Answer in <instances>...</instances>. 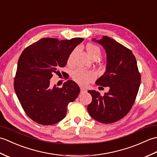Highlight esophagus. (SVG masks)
<instances>
[{"label": "esophagus", "mask_w": 157, "mask_h": 157, "mask_svg": "<svg viewBox=\"0 0 157 157\" xmlns=\"http://www.w3.org/2000/svg\"><path fill=\"white\" fill-rule=\"evenodd\" d=\"M86 92H87V90H86V88H80V93H82V94H83V93H85Z\"/></svg>", "instance_id": "obj_1"}]
</instances>
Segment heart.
<instances>
[{"label": "heart", "instance_id": "obj_1", "mask_svg": "<svg viewBox=\"0 0 157 157\" xmlns=\"http://www.w3.org/2000/svg\"><path fill=\"white\" fill-rule=\"evenodd\" d=\"M86 51L88 56L91 59H98L101 55V51L99 47L93 44H88L86 46ZM75 50L73 51L69 55L67 60V63L71 65L73 63V59L75 53ZM95 73L92 71L85 70L83 69H78L73 73V79H74L78 84L82 86L88 84L95 78Z\"/></svg>", "mask_w": 157, "mask_h": 157}]
</instances>
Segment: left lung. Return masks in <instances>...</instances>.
<instances>
[{"label": "left lung", "mask_w": 157, "mask_h": 157, "mask_svg": "<svg viewBox=\"0 0 157 157\" xmlns=\"http://www.w3.org/2000/svg\"><path fill=\"white\" fill-rule=\"evenodd\" d=\"M92 41L101 44L106 52V70L96 84L109 87L101 96L99 92L88 90L92 101L88 111L93 119L102 123H111L128 114L137 96L141 77L137 62L129 49L108 36Z\"/></svg>", "instance_id": "left-lung-1"}]
</instances>
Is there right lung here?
Returning <instances> with one entry per match:
<instances>
[{"instance_id": "obj_1", "label": "right lung", "mask_w": 157, "mask_h": 157, "mask_svg": "<svg viewBox=\"0 0 157 157\" xmlns=\"http://www.w3.org/2000/svg\"><path fill=\"white\" fill-rule=\"evenodd\" d=\"M83 40L45 38L22 52L14 88L22 108L33 121L47 125L65 118L69 103L78 97L80 88L71 79L59 88L51 84V79L66 65L69 55Z\"/></svg>"}]
</instances>
